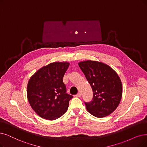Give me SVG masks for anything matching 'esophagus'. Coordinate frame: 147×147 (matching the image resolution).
<instances>
[{"instance_id":"obj_1","label":"esophagus","mask_w":147,"mask_h":147,"mask_svg":"<svg viewBox=\"0 0 147 147\" xmlns=\"http://www.w3.org/2000/svg\"><path fill=\"white\" fill-rule=\"evenodd\" d=\"M75 96H76V97H81V93H77V95H75Z\"/></svg>"}]
</instances>
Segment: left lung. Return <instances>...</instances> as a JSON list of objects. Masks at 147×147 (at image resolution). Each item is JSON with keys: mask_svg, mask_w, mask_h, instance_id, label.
Wrapping results in <instances>:
<instances>
[{"mask_svg": "<svg viewBox=\"0 0 147 147\" xmlns=\"http://www.w3.org/2000/svg\"><path fill=\"white\" fill-rule=\"evenodd\" d=\"M93 91V98L84 102L89 112L98 118L108 116L118 106L122 94L119 76L107 64L95 61L78 63Z\"/></svg>", "mask_w": 147, "mask_h": 147, "instance_id": "left-lung-1", "label": "left lung"}]
</instances>
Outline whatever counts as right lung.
<instances>
[{"instance_id":"1","label":"right lung","mask_w":147,"mask_h":147,"mask_svg":"<svg viewBox=\"0 0 147 147\" xmlns=\"http://www.w3.org/2000/svg\"><path fill=\"white\" fill-rule=\"evenodd\" d=\"M67 62H55L43 67L32 75L27 86L28 101L38 115L55 120L66 113L73 98L66 93L63 78Z\"/></svg>"}]
</instances>
